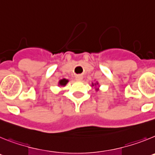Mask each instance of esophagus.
I'll return each instance as SVG.
<instances>
[{"label": "esophagus", "instance_id": "esophagus-1", "mask_svg": "<svg viewBox=\"0 0 155 155\" xmlns=\"http://www.w3.org/2000/svg\"><path fill=\"white\" fill-rule=\"evenodd\" d=\"M83 79V77L81 76V75H78V76L76 77V80L77 81H81Z\"/></svg>", "mask_w": 155, "mask_h": 155}]
</instances>
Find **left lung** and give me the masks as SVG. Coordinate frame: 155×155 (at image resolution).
<instances>
[{
	"label": "left lung",
	"mask_w": 155,
	"mask_h": 155,
	"mask_svg": "<svg viewBox=\"0 0 155 155\" xmlns=\"http://www.w3.org/2000/svg\"><path fill=\"white\" fill-rule=\"evenodd\" d=\"M98 86V87H97V86ZM91 86H92V87H95V91H98V90H99V88H98V87H99V85H98V81H96L95 82V83H91Z\"/></svg>",
	"instance_id": "obj_1"
}]
</instances>
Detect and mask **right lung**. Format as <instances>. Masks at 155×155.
<instances>
[{"mask_svg": "<svg viewBox=\"0 0 155 155\" xmlns=\"http://www.w3.org/2000/svg\"><path fill=\"white\" fill-rule=\"evenodd\" d=\"M68 81H69V80H68V79H66V78H63L61 79V80L59 81L58 82V85L59 86H61V87H64V86L66 85V84H68Z\"/></svg>", "mask_w": 155, "mask_h": 155, "instance_id": "1", "label": "right lung"}]
</instances>
